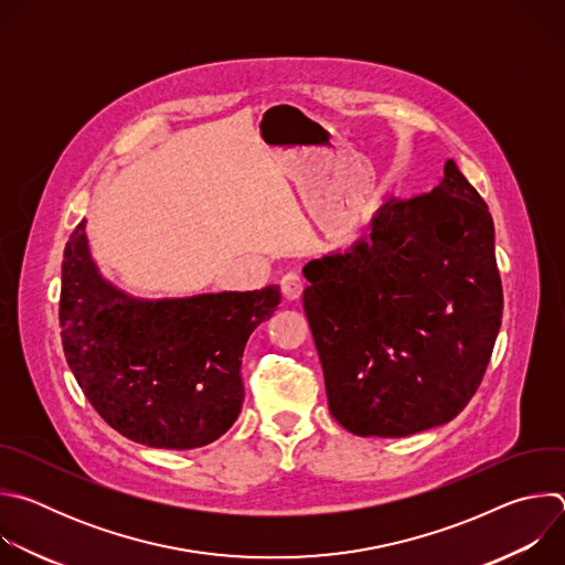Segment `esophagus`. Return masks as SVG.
Returning a JSON list of instances; mask_svg holds the SVG:
<instances>
[{
  "label": "esophagus",
  "mask_w": 565,
  "mask_h": 565,
  "mask_svg": "<svg viewBox=\"0 0 565 565\" xmlns=\"http://www.w3.org/2000/svg\"><path fill=\"white\" fill-rule=\"evenodd\" d=\"M279 286H281V295H284L288 301L299 299L301 292H303V281H301V277L295 275V273L284 275L281 281H279Z\"/></svg>",
  "instance_id": "34e87169"
}]
</instances>
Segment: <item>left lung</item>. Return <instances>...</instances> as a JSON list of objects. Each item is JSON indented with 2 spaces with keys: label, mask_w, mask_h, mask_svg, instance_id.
<instances>
[{
  "label": "left lung",
  "mask_w": 565,
  "mask_h": 565,
  "mask_svg": "<svg viewBox=\"0 0 565 565\" xmlns=\"http://www.w3.org/2000/svg\"><path fill=\"white\" fill-rule=\"evenodd\" d=\"M331 416L405 438L456 418L503 317L494 221L454 160L429 194L386 201L351 248L303 266Z\"/></svg>",
  "instance_id": "left-lung-1"
}]
</instances>
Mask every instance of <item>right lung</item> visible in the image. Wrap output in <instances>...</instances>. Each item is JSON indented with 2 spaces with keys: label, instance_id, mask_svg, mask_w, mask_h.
Returning <instances> with one entry per match:
<instances>
[{
  "label": "right lung",
  "instance_id": "obj_1",
  "mask_svg": "<svg viewBox=\"0 0 565 565\" xmlns=\"http://www.w3.org/2000/svg\"><path fill=\"white\" fill-rule=\"evenodd\" d=\"M79 221L62 262V347L79 388L125 438L196 449L221 438L244 405L241 358L273 317L279 286L140 299L107 281Z\"/></svg>",
  "mask_w": 565,
  "mask_h": 565
}]
</instances>
